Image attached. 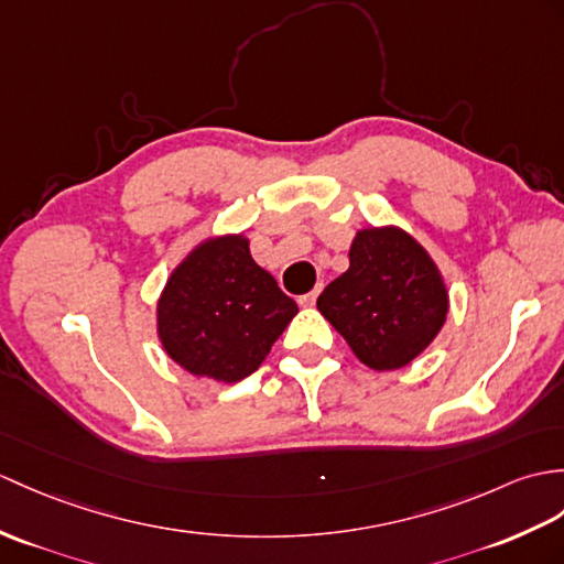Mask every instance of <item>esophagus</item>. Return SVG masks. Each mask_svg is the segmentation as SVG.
I'll return each instance as SVG.
<instances>
[{
	"label": "esophagus",
	"mask_w": 564,
	"mask_h": 564,
	"mask_svg": "<svg viewBox=\"0 0 564 564\" xmlns=\"http://www.w3.org/2000/svg\"><path fill=\"white\" fill-rule=\"evenodd\" d=\"M322 288V285H319ZM317 295H319V291H312V293H305V295H300V300L297 303L303 305V307H312L314 303H317Z\"/></svg>",
	"instance_id": "obj_1"
}]
</instances>
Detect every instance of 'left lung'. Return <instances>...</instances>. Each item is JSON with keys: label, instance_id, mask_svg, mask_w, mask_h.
I'll return each mask as SVG.
<instances>
[{"label": "left lung", "instance_id": "obj_1", "mask_svg": "<svg viewBox=\"0 0 564 564\" xmlns=\"http://www.w3.org/2000/svg\"><path fill=\"white\" fill-rule=\"evenodd\" d=\"M348 257V271L324 288L317 307L368 368H403L447 319L437 267L399 228L360 230Z\"/></svg>", "mask_w": 564, "mask_h": 564}]
</instances>
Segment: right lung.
Here are the masks:
<instances>
[{"mask_svg":"<svg viewBox=\"0 0 564 564\" xmlns=\"http://www.w3.org/2000/svg\"><path fill=\"white\" fill-rule=\"evenodd\" d=\"M297 314L276 279L254 264L240 235L214 238L170 276L159 300L167 356L196 377L240 382Z\"/></svg>","mask_w":564,"mask_h":564,"instance_id":"right-lung-1","label":"right lung"}]
</instances>
